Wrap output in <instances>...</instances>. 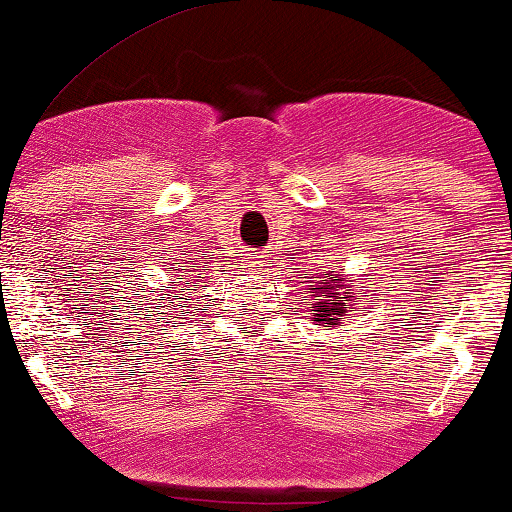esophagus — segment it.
I'll return each mask as SVG.
<instances>
[{"instance_id": "1", "label": "esophagus", "mask_w": 512, "mask_h": 512, "mask_svg": "<svg viewBox=\"0 0 512 512\" xmlns=\"http://www.w3.org/2000/svg\"><path fill=\"white\" fill-rule=\"evenodd\" d=\"M261 263H263V261H261V256H256V258H254V263H251V268H261Z\"/></svg>"}]
</instances>
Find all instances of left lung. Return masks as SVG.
Segmentation results:
<instances>
[{"instance_id": "8db88e82", "label": "left lung", "mask_w": 512, "mask_h": 512, "mask_svg": "<svg viewBox=\"0 0 512 512\" xmlns=\"http://www.w3.org/2000/svg\"><path fill=\"white\" fill-rule=\"evenodd\" d=\"M319 291L314 293V307H312V319L317 324H326V326H335L340 324L342 317H347V312H354L356 305V296L352 293V286L345 284V279L338 277L335 279L331 272L321 277L319 275ZM327 291V298H320V291Z\"/></svg>"}]
</instances>
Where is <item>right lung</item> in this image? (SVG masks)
Here are the masks:
<instances>
[{
  "mask_svg": "<svg viewBox=\"0 0 512 512\" xmlns=\"http://www.w3.org/2000/svg\"><path fill=\"white\" fill-rule=\"evenodd\" d=\"M193 271L194 275L191 276L190 272ZM202 279L195 277V265H191V270H186L184 265H179V275L177 279H172L170 286L167 289H174V291H167L163 293V296H170V293H174L172 300H179V303H188L191 300V293L198 291Z\"/></svg>",
  "mask_w": 512,
  "mask_h": 512,
  "instance_id": "obj_1",
  "label": "right lung"
}]
</instances>
